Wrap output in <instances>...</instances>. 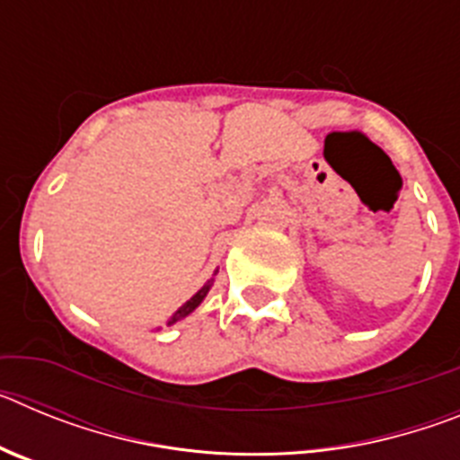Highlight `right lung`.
<instances>
[{"label":"right lung","instance_id":"right-lung-1","mask_svg":"<svg viewBox=\"0 0 460 460\" xmlns=\"http://www.w3.org/2000/svg\"><path fill=\"white\" fill-rule=\"evenodd\" d=\"M211 283H214V280H207L205 286H202V288H200V290L195 292V295H193V296H190L189 302H186V304H184V306H181V308H180V311H174V315H172V318H170V320H168V324H174V323H180V320H181V318H186V315H189V313H193V311H195V308L200 306V304H202V299H205V296H207V292H209Z\"/></svg>","mask_w":460,"mask_h":460}]
</instances>
